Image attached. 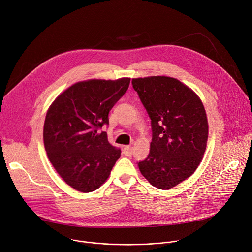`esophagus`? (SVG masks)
<instances>
[{
	"label": "esophagus",
	"mask_w": 252,
	"mask_h": 252,
	"mask_svg": "<svg viewBox=\"0 0 252 252\" xmlns=\"http://www.w3.org/2000/svg\"><path fill=\"white\" fill-rule=\"evenodd\" d=\"M123 153L126 156H131L133 154V148L131 146H125L123 149Z\"/></svg>",
	"instance_id": "1"
}]
</instances>
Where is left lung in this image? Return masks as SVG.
<instances>
[{"label":"left lung","mask_w":252,"mask_h":252,"mask_svg":"<svg viewBox=\"0 0 252 252\" xmlns=\"http://www.w3.org/2000/svg\"><path fill=\"white\" fill-rule=\"evenodd\" d=\"M132 85L152 128L150 152L138 163L139 169L154 187L170 189L190 177L202 160L208 138L204 106L175 78H136Z\"/></svg>","instance_id":"obj_1"}]
</instances>
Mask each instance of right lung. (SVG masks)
Segmentation results:
<instances>
[{
    "instance_id": "1",
    "label": "right lung",
    "mask_w": 252,
    "mask_h": 252,
    "mask_svg": "<svg viewBox=\"0 0 252 252\" xmlns=\"http://www.w3.org/2000/svg\"><path fill=\"white\" fill-rule=\"evenodd\" d=\"M130 78L78 82L50 106L44 123V145L63 180L80 192L98 189L121 155L107 133L109 112L128 90Z\"/></svg>"
}]
</instances>
